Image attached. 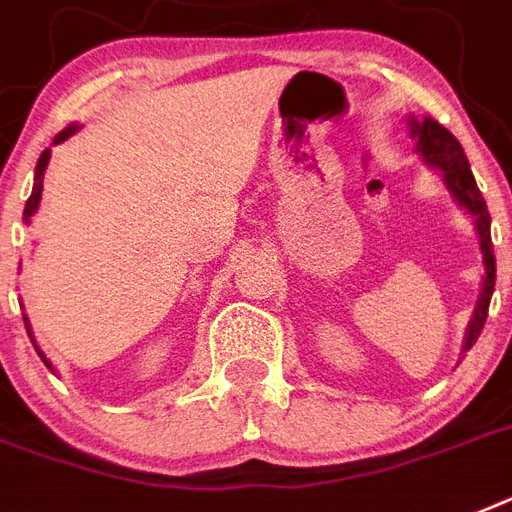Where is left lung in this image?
<instances>
[{"label": "left lung", "instance_id": "left-lung-1", "mask_svg": "<svg viewBox=\"0 0 512 512\" xmlns=\"http://www.w3.org/2000/svg\"><path fill=\"white\" fill-rule=\"evenodd\" d=\"M405 125H408L411 135L416 138V154L421 156V162L429 170L442 175V183L447 185L450 196L455 198V204L460 209H466V214H471V219H474L476 238H479L481 248V261H484V277H481L479 301H476L471 322L466 327V337H463V353H466L479 340L484 322H487L489 301H492L494 293V251L492 232H489L492 217H489L487 204L481 198V190L474 180V172L468 167V159L463 154V146L458 143V138L447 128H442L437 120H432V117L418 120L416 114H408Z\"/></svg>", "mask_w": 512, "mask_h": 512}]
</instances>
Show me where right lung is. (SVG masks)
Returning a JSON list of instances; mask_svg holds the SVG:
<instances>
[{"label": "right lung", "mask_w": 512, "mask_h": 512, "mask_svg": "<svg viewBox=\"0 0 512 512\" xmlns=\"http://www.w3.org/2000/svg\"><path fill=\"white\" fill-rule=\"evenodd\" d=\"M78 130H80L78 122H73V125H67V128L62 130V133H57V138H54V146H57V143H62V141H67V138H70V135L78 133ZM49 159H52V149H46L44 154L38 156L36 172H33V190H31V198L25 201V209H23L25 225H31V217L38 211V204H41V190H44V172H46V167H49ZM23 322H25V329H28V337H31L33 348H36V353H38V356H41V361L46 363V369L54 371L52 361H49V358H46L44 353H41V348H38L36 340H33V332H31V324H28V316H23Z\"/></svg>", "instance_id": "add662e5"}]
</instances>
